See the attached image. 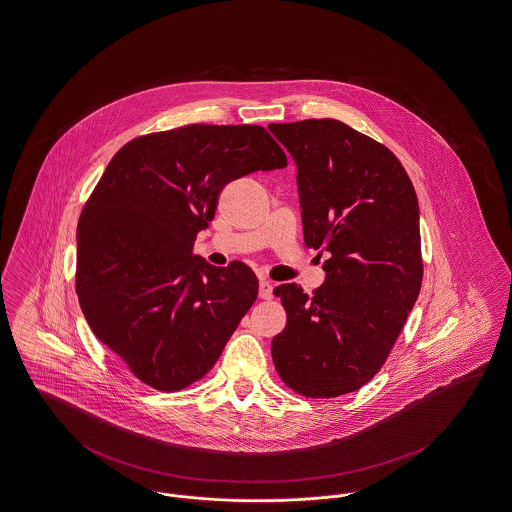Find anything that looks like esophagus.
I'll return each mask as SVG.
<instances>
[{
  "label": "esophagus",
  "mask_w": 512,
  "mask_h": 512,
  "mask_svg": "<svg viewBox=\"0 0 512 512\" xmlns=\"http://www.w3.org/2000/svg\"><path fill=\"white\" fill-rule=\"evenodd\" d=\"M273 285L268 279H260V287H258V295L260 299H272Z\"/></svg>",
  "instance_id": "esophagus-1"
}]
</instances>
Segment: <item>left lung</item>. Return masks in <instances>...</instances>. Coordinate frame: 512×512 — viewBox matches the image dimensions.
<instances>
[{
  "label": "left lung",
  "instance_id": "left-lung-1",
  "mask_svg": "<svg viewBox=\"0 0 512 512\" xmlns=\"http://www.w3.org/2000/svg\"><path fill=\"white\" fill-rule=\"evenodd\" d=\"M297 163L305 244L328 252L312 295L277 285L287 324L272 341L279 378L307 398L365 386L386 363L421 279L419 205L398 157L340 120L270 124Z\"/></svg>",
  "mask_w": 512,
  "mask_h": 512
}]
</instances>
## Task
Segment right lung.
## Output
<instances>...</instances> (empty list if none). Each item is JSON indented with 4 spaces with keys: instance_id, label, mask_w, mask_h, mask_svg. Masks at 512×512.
Instances as JSON below:
<instances>
[{
    "instance_id": "add662e5",
    "label": "right lung",
    "mask_w": 512,
    "mask_h": 512,
    "mask_svg": "<svg viewBox=\"0 0 512 512\" xmlns=\"http://www.w3.org/2000/svg\"><path fill=\"white\" fill-rule=\"evenodd\" d=\"M287 167L266 128L190 124L128 141L77 223L75 291L93 334L143 384L176 392L204 378L258 279L192 252L225 184Z\"/></svg>"
}]
</instances>
